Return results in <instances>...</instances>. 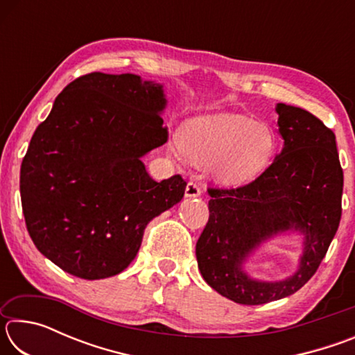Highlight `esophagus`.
Returning a JSON list of instances; mask_svg holds the SVG:
<instances>
[{
    "mask_svg": "<svg viewBox=\"0 0 355 355\" xmlns=\"http://www.w3.org/2000/svg\"><path fill=\"white\" fill-rule=\"evenodd\" d=\"M200 194H202V189H200L199 184L192 183V182H189L188 184H186L184 196L188 197V199H192V197H199Z\"/></svg>",
    "mask_w": 355,
    "mask_h": 355,
    "instance_id": "1",
    "label": "esophagus"
}]
</instances>
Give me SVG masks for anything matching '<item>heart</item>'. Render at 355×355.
Masks as SVG:
<instances>
[{
    "label": "heart",
    "instance_id": "1",
    "mask_svg": "<svg viewBox=\"0 0 355 355\" xmlns=\"http://www.w3.org/2000/svg\"><path fill=\"white\" fill-rule=\"evenodd\" d=\"M178 142L191 161L208 164L211 177L225 186L244 184L260 175L275 150L271 128L232 112L189 119L180 128Z\"/></svg>",
    "mask_w": 355,
    "mask_h": 355
}]
</instances>
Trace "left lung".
<instances>
[{"mask_svg":"<svg viewBox=\"0 0 355 355\" xmlns=\"http://www.w3.org/2000/svg\"><path fill=\"white\" fill-rule=\"evenodd\" d=\"M282 152L255 182L238 189H208L209 219L196 245L207 284L244 305L284 299L316 272L341 219L343 171L335 135L302 107L277 103ZM297 234L298 268L279 281H263L245 268L264 243Z\"/></svg>","mask_w":355,"mask_h":355,"instance_id":"8db88e82","label":"left lung"}]
</instances>
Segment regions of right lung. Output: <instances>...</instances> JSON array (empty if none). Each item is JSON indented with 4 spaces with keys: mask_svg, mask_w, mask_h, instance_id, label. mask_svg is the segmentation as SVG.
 <instances>
[{
    "mask_svg": "<svg viewBox=\"0 0 355 355\" xmlns=\"http://www.w3.org/2000/svg\"><path fill=\"white\" fill-rule=\"evenodd\" d=\"M164 84L94 71L70 83L42 122L20 171L35 248L75 277L128 268L150 220L183 199L186 182H155L142 158L167 141Z\"/></svg>",
    "mask_w": 355,
    "mask_h": 355,
    "instance_id": "add662e5",
    "label": "right lung"
}]
</instances>
